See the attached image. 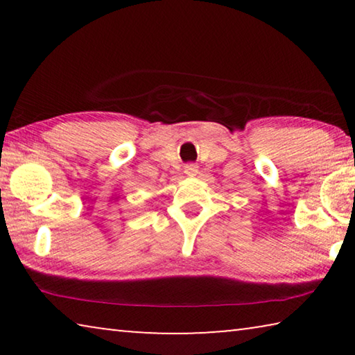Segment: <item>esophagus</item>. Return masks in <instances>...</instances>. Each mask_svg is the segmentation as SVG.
Segmentation results:
<instances>
[{
  "label": "esophagus",
  "mask_w": 355,
  "mask_h": 355,
  "mask_svg": "<svg viewBox=\"0 0 355 355\" xmlns=\"http://www.w3.org/2000/svg\"><path fill=\"white\" fill-rule=\"evenodd\" d=\"M197 171H199V169H197V166H196V164H192V163H189V164H186V166H184V173H186V175H188V177H194V175H197Z\"/></svg>",
  "instance_id": "esophagus-1"
}]
</instances>
